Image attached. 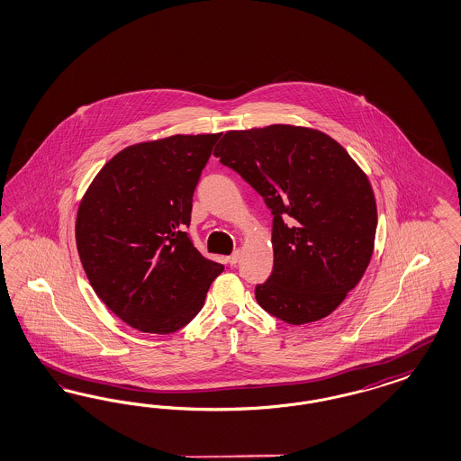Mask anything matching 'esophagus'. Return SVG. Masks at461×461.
I'll return each mask as SVG.
<instances>
[{"label": "esophagus", "mask_w": 461, "mask_h": 461, "mask_svg": "<svg viewBox=\"0 0 461 461\" xmlns=\"http://www.w3.org/2000/svg\"><path fill=\"white\" fill-rule=\"evenodd\" d=\"M240 260V252L237 250V252H233V254L230 255V257H226V262L233 267V266H237L239 264Z\"/></svg>", "instance_id": "obj_1"}]
</instances>
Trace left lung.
<instances>
[{
  "mask_svg": "<svg viewBox=\"0 0 461 461\" xmlns=\"http://www.w3.org/2000/svg\"><path fill=\"white\" fill-rule=\"evenodd\" d=\"M214 157L274 218V267L255 286L257 303L291 325L330 315L373 254L378 216L367 176L340 144L306 127L228 131Z\"/></svg>",
  "mask_w": 461,
  "mask_h": 461,
  "instance_id": "1",
  "label": "left lung"
}]
</instances>
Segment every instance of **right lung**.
<instances>
[{"mask_svg":"<svg viewBox=\"0 0 461 461\" xmlns=\"http://www.w3.org/2000/svg\"><path fill=\"white\" fill-rule=\"evenodd\" d=\"M221 134L129 146L100 170L77 218V247L96 296L132 329L174 334L195 317L221 264L185 228L192 195Z\"/></svg>","mask_w":461,"mask_h":461,"instance_id":"right-lung-1","label":"right lung"}]
</instances>
